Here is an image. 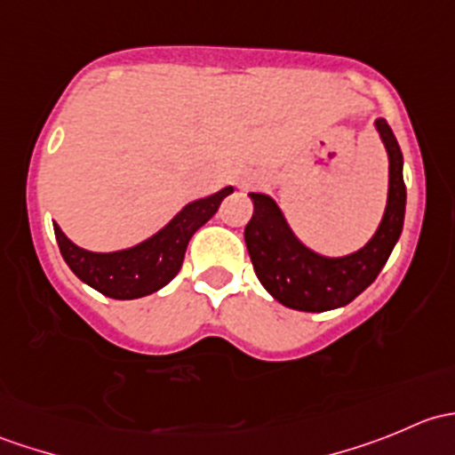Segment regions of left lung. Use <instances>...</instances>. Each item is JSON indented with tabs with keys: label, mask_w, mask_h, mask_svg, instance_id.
<instances>
[{
	"label": "left lung",
	"mask_w": 455,
	"mask_h": 455,
	"mask_svg": "<svg viewBox=\"0 0 455 455\" xmlns=\"http://www.w3.org/2000/svg\"><path fill=\"white\" fill-rule=\"evenodd\" d=\"M389 156V194L379 231L356 253L323 257L306 249L288 228L273 198L251 194L253 218L244 228V242L261 286L286 308L325 313L359 297L379 277L380 268L398 242L405 220L403 154L385 118L376 121Z\"/></svg>",
	"instance_id": "8db88e82"
}]
</instances>
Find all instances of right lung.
<instances>
[{
	"label": "right lung",
	"mask_w": 455,
	"mask_h": 455,
	"mask_svg": "<svg viewBox=\"0 0 455 455\" xmlns=\"http://www.w3.org/2000/svg\"><path fill=\"white\" fill-rule=\"evenodd\" d=\"M233 194V187H224L218 194L187 204L163 231L145 240L134 249L116 253H92L72 244L61 228L54 224L59 251L72 273L112 299H139L167 286L180 270L191 235L209 222L220 202Z\"/></svg>",
	"instance_id": "right-lung-1"
}]
</instances>
